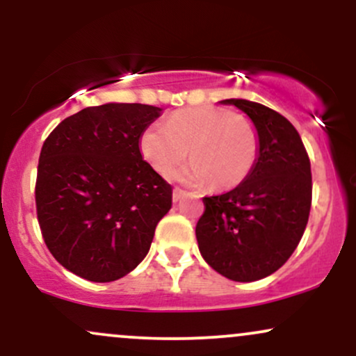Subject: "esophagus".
I'll return each mask as SVG.
<instances>
[{
  "instance_id": "obj_1",
  "label": "esophagus",
  "mask_w": 356,
  "mask_h": 356,
  "mask_svg": "<svg viewBox=\"0 0 356 356\" xmlns=\"http://www.w3.org/2000/svg\"><path fill=\"white\" fill-rule=\"evenodd\" d=\"M184 195H187V192H186V191H182V189H179V187H175L174 192H172V199H174V202H179V201H181V199L184 197Z\"/></svg>"
}]
</instances>
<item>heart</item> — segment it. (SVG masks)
I'll list each match as a JSON object with an SVG mask.
<instances>
[{"label": "heart", "mask_w": 356, "mask_h": 356, "mask_svg": "<svg viewBox=\"0 0 356 356\" xmlns=\"http://www.w3.org/2000/svg\"><path fill=\"white\" fill-rule=\"evenodd\" d=\"M194 157L172 174L179 182L231 189L256 164L259 138L249 118L218 107H192L175 112L167 125L152 124L140 137L142 155L157 172L170 174L184 159Z\"/></svg>", "instance_id": "obj_1"}]
</instances>
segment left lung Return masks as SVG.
Listing matches in <instances>:
<instances>
[{
    "instance_id": "1",
    "label": "left lung",
    "mask_w": 356,
    "mask_h": 356,
    "mask_svg": "<svg viewBox=\"0 0 356 356\" xmlns=\"http://www.w3.org/2000/svg\"><path fill=\"white\" fill-rule=\"evenodd\" d=\"M256 127V164L238 187L204 197L195 226L199 251L227 280L249 283L277 271L293 254L312 207V165L300 134L275 110L227 99Z\"/></svg>"
}]
</instances>
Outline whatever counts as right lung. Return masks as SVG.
I'll list each match as a JSON object with an SVG mask.
<instances>
[{
	"instance_id": "add662e5",
	"label": "right lung",
	"mask_w": 356,
	"mask_h": 356,
	"mask_svg": "<svg viewBox=\"0 0 356 356\" xmlns=\"http://www.w3.org/2000/svg\"><path fill=\"white\" fill-rule=\"evenodd\" d=\"M162 108L110 104L65 118L42 147L36 212L44 243L73 275L110 283L149 252L172 187L140 154L144 130Z\"/></svg>"
}]
</instances>
